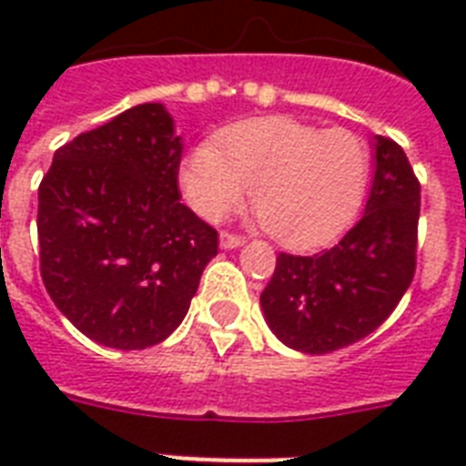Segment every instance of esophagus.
Masks as SVG:
<instances>
[{
  "label": "esophagus",
  "instance_id": "obj_1",
  "mask_svg": "<svg viewBox=\"0 0 466 466\" xmlns=\"http://www.w3.org/2000/svg\"><path fill=\"white\" fill-rule=\"evenodd\" d=\"M244 244V237L239 234H232V232H222L219 234V247L222 248H237Z\"/></svg>",
  "mask_w": 466,
  "mask_h": 466
}]
</instances>
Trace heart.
Returning <instances> with one entry per match:
<instances>
[{
	"mask_svg": "<svg viewBox=\"0 0 466 466\" xmlns=\"http://www.w3.org/2000/svg\"><path fill=\"white\" fill-rule=\"evenodd\" d=\"M370 149L360 135L288 116L241 120L215 142L190 149L181 188L200 218L219 222L254 188L256 215L280 244L314 248L331 241L360 208Z\"/></svg>",
	"mask_w": 466,
	"mask_h": 466,
	"instance_id": "1",
	"label": "heart"
}]
</instances>
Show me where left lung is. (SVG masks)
Listing matches in <instances>:
<instances>
[{"label": "left lung", "mask_w": 466, "mask_h": 466, "mask_svg": "<svg viewBox=\"0 0 466 466\" xmlns=\"http://www.w3.org/2000/svg\"><path fill=\"white\" fill-rule=\"evenodd\" d=\"M375 161L365 215L336 247L278 256L261 307L285 346L309 355L350 346L375 331L411 285L420 183L390 137L377 135Z\"/></svg>", "instance_id": "left-lung-1"}]
</instances>
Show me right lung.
Masks as SVG:
<instances>
[{"label": "right lung", "instance_id": "right-lung-1", "mask_svg": "<svg viewBox=\"0 0 466 466\" xmlns=\"http://www.w3.org/2000/svg\"><path fill=\"white\" fill-rule=\"evenodd\" d=\"M181 149L167 108L140 104L62 145L40 181V278L101 346L161 343L218 256V232L181 203Z\"/></svg>", "mask_w": 466, "mask_h": 466}]
</instances>
